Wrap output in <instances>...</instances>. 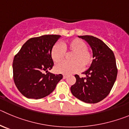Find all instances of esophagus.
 <instances>
[{"instance_id": "obj_1", "label": "esophagus", "mask_w": 129, "mask_h": 129, "mask_svg": "<svg viewBox=\"0 0 129 129\" xmlns=\"http://www.w3.org/2000/svg\"><path fill=\"white\" fill-rule=\"evenodd\" d=\"M67 77V75H63V79H66V78Z\"/></svg>"}]
</instances>
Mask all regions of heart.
<instances>
[{
  "label": "heart",
  "mask_w": 129,
  "mask_h": 129,
  "mask_svg": "<svg viewBox=\"0 0 129 129\" xmlns=\"http://www.w3.org/2000/svg\"><path fill=\"white\" fill-rule=\"evenodd\" d=\"M65 52L70 54V61L63 62L56 64L55 70L57 73L70 74L75 73L81 70V67L86 68L89 67L93 61V54L87 48L84 41L78 38H74L67 41L63 47L59 43L54 44L50 52L53 61L59 62L65 56Z\"/></svg>",
  "instance_id": "1"
}]
</instances>
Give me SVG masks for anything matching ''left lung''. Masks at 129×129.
Listing matches in <instances>:
<instances>
[{"label":"left lung","instance_id":"obj_1","mask_svg":"<svg viewBox=\"0 0 129 129\" xmlns=\"http://www.w3.org/2000/svg\"><path fill=\"white\" fill-rule=\"evenodd\" d=\"M91 47L93 60L91 67L82 74L75 75L76 82L70 90L77 99L86 103L99 102L109 94L116 81L118 70L113 52L100 39L93 36H80Z\"/></svg>","mask_w":129,"mask_h":129}]
</instances>
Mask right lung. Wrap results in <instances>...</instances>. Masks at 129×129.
Masks as SVG:
<instances>
[{"label": "right lung", "instance_id": "add662e5", "mask_svg": "<svg viewBox=\"0 0 129 129\" xmlns=\"http://www.w3.org/2000/svg\"><path fill=\"white\" fill-rule=\"evenodd\" d=\"M60 35H43L29 39L15 56L13 79L16 88L28 99H40L55 89L62 75L49 72L54 66L52 48ZM46 71L47 74L43 73Z\"/></svg>", "mask_w": 129, "mask_h": 129}]
</instances>
